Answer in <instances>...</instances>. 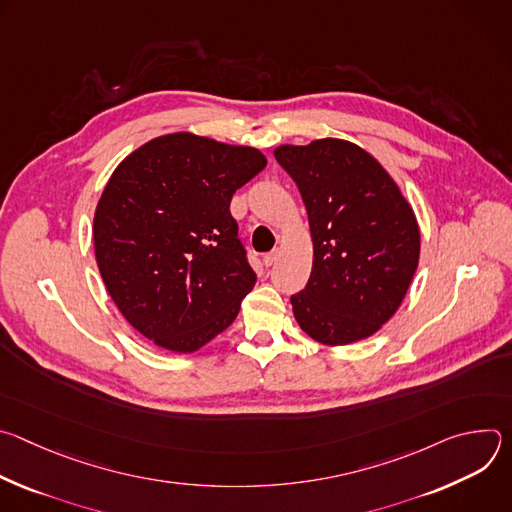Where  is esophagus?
<instances>
[{
    "label": "esophagus",
    "mask_w": 512,
    "mask_h": 512,
    "mask_svg": "<svg viewBox=\"0 0 512 512\" xmlns=\"http://www.w3.org/2000/svg\"><path fill=\"white\" fill-rule=\"evenodd\" d=\"M279 255H281V251H279V249H273L271 253H267V255L263 257V263H265L267 267H271V265H275V263H277Z\"/></svg>",
    "instance_id": "obj_1"
}]
</instances>
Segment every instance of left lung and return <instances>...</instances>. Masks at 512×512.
<instances>
[{"label":"left lung","mask_w":512,"mask_h":512,"mask_svg":"<svg viewBox=\"0 0 512 512\" xmlns=\"http://www.w3.org/2000/svg\"><path fill=\"white\" fill-rule=\"evenodd\" d=\"M273 156L302 194L314 245L308 285L291 296L300 328L328 346L373 336L399 310L419 263L411 204L352 141L285 143Z\"/></svg>","instance_id":"obj_1"}]
</instances>
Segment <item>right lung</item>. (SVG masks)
Wrapping results in <instances>:
<instances>
[{
    "label": "right lung",
    "instance_id": "right-lung-1",
    "mask_svg": "<svg viewBox=\"0 0 512 512\" xmlns=\"http://www.w3.org/2000/svg\"><path fill=\"white\" fill-rule=\"evenodd\" d=\"M267 166L249 145L190 131L133 150L95 210V259L123 318L156 346L196 352L253 289L231 198Z\"/></svg>",
    "mask_w": 512,
    "mask_h": 512
}]
</instances>
